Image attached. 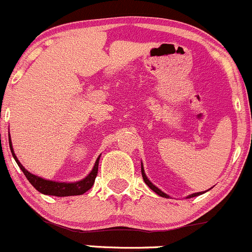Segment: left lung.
<instances>
[{"instance_id": "1", "label": "left lung", "mask_w": 252, "mask_h": 252, "mask_svg": "<svg viewBox=\"0 0 252 252\" xmlns=\"http://www.w3.org/2000/svg\"><path fill=\"white\" fill-rule=\"evenodd\" d=\"M142 177H143V180H144L145 184H147V186L149 187V188L152 189L153 191H155V193H157L158 195L162 196V198H168V195H167V194L162 193V191L160 190L159 188H157V187H155L154 184H153L152 182H150L149 180H148V178H147V176H145V173H144V168H143V166H142ZM200 194H201V193H195V194H191V195H189L188 198H193V196H198V195H200Z\"/></svg>"}]
</instances>
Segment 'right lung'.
Returning a JSON list of instances; mask_svg holds the SVG:
<instances>
[{"mask_svg":"<svg viewBox=\"0 0 252 252\" xmlns=\"http://www.w3.org/2000/svg\"><path fill=\"white\" fill-rule=\"evenodd\" d=\"M9 148L10 152H12L13 157H14L15 161H17L18 166L20 167V170L24 172L25 177L28 178V181L32 184L36 188V190H38L40 193L46 194V195H54V196H70V195H81V194L86 193L87 190H90L92 188L93 183H94L95 177H97L98 173V164H99V158L95 161L94 167L91 171L90 175L86 178H84L82 181L75 183H61V182H53V181H47L43 180V178L37 177V176L32 175L29 171L25 170L24 166L19 162V160L17 159L15 154L13 153L12 148V142L9 139Z\"/></svg>","mask_w":252,"mask_h":252,"instance_id":"add662e5","label":"right lung"}]
</instances>
